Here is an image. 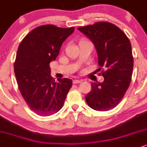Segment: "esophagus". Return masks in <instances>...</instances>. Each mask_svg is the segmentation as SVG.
Here are the masks:
<instances>
[{
  "label": "esophagus",
  "mask_w": 147,
  "mask_h": 147,
  "mask_svg": "<svg viewBox=\"0 0 147 147\" xmlns=\"http://www.w3.org/2000/svg\"><path fill=\"white\" fill-rule=\"evenodd\" d=\"M82 82V80H78V79H74L73 80V83L74 84H79Z\"/></svg>",
  "instance_id": "34e87169"
}]
</instances>
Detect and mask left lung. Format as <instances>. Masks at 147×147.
I'll return each instance as SVG.
<instances>
[{"mask_svg": "<svg viewBox=\"0 0 147 147\" xmlns=\"http://www.w3.org/2000/svg\"><path fill=\"white\" fill-rule=\"evenodd\" d=\"M94 45L104 82H93L85 97L88 105L107 111L119 104L129 87L134 68L131 45L125 33L110 22L78 28Z\"/></svg>", "mask_w": 147, "mask_h": 147, "instance_id": "1", "label": "left lung"}]
</instances>
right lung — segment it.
Listing matches in <instances>:
<instances>
[{
	"mask_svg": "<svg viewBox=\"0 0 147 147\" xmlns=\"http://www.w3.org/2000/svg\"><path fill=\"white\" fill-rule=\"evenodd\" d=\"M74 27L42 25L32 30L21 42L14 63L18 87L29 108L39 115L47 116L62 108L72 80L50 75V63L59 54L63 42Z\"/></svg>",
	"mask_w": 147,
	"mask_h": 147,
	"instance_id": "obj_1",
	"label": "right lung"
}]
</instances>
